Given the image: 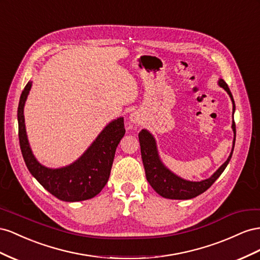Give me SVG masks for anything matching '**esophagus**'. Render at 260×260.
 <instances>
[{"label": "esophagus", "instance_id": "1", "mask_svg": "<svg viewBox=\"0 0 260 260\" xmlns=\"http://www.w3.org/2000/svg\"><path fill=\"white\" fill-rule=\"evenodd\" d=\"M131 121L132 122H134V123H137L138 121H139V115L137 114V113H133V114H131Z\"/></svg>", "mask_w": 260, "mask_h": 260}]
</instances>
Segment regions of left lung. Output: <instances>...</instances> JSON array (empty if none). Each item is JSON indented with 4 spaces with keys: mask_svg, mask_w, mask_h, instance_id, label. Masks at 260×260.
Returning a JSON list of instances; mask_svg holds the SVG:
<instances>
[{
    "mask_svg": "<svg viewBox=\"0 0 260 260\" xmlns=\"http://www.w3.org/2000/svg\"><path fill=\"white\" fill-rule=\"evenodd\" d=\"M219 85L229 93L230 97L233 102V113L235 111V103L232 97V93L223 79L219 80ZM232 128L234 132V140H233V148L235 144V122L233 121ZM139 143H140V152H142L143 163L146 172L147 181L149 182L151 187L158 192V194L165 198L169 199H190L194 198L204 191L208 189L211 185L216 182L218 177L224 171V169L229 165L230 160H231L233 149L228 160L222 165L218 171L214 173L210 179L205 180L202 182H189L185 181L181 177L174 175L172 172L162 165L159 155L157 152V147H155V142L153 137L149 132L143 129L138 134Z\"/></svg>",
    "mask_w": 260,
    "mask_h": 260,
    "instance_id": "8db88e82",
    "label": "left lung"
}]
</instances>
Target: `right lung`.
<instances>
[{
	"instance_id": "obj_1",
	"label": "right lung",
	"mask_w": 260,
	"mask_h": 260,
	"mask_svg": "<svg viewBox=\"0 0 260 260\" xmlns=\"http://www.w3.org/2000/svg\"><path fill=\"white\" fill-rule=\"evenodd\" d=\"M30 88L29 81L21 92L17 110L20 150L29 172L50 194L63 202H81L98 195L108 183L116 147L125 134L123 117L111 122L73 165L48 169L35 159L26 135L24 106Z\"/></svg>"
}]
</instances>
